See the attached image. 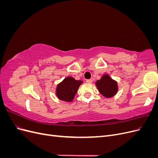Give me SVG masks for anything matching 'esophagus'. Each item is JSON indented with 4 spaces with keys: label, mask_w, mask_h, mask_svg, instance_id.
<instances>
[{
    "label": "esophagus",
    "mask_w": 158,
    "mask_h": 158,
    "mask_svg": "<svg viewBox=\"0 0 158 158\" xmlns=\"http://www.w3.org/2000/svg\"><path fill=\"white\" fill-rule=\"evenodd\" d=\"M86 82H87V83H88V84L92 83V79H88V80H86Z\"/></svg>",
    "instance_id": "esophagus-1"
}]
</instances>
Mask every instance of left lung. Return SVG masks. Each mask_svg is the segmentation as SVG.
<instances>
[{
  "label": "left lung",
  "mask_w": 158,
  "mask_h": 158,
  "mask_svg": "<svg viewBox=\"0 0 158 158\" xmlns=\"http://www.w3.org/2000/svg\"><path fill=\"white\" fill-rule=\"evenodd\" d=\"M95 85L99 92L106 98L114 96L117 94L118 89L117 82L110 77L108 74H103L101 78L96 81Z\"/></svg>",
  "instance_id": "left-lung-1"
}]
</instances>
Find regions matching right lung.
Returning a JSON list of instances; mask_svg holds the SVG:
<instances>
[{
	"label": "right lung",
	"mask_w": 158,
	"mask_h": 158,
	"mask_svg": "<svg viewBox=\"0 0 158 158\" xmlns=\"http://www.w3.org/2000/svg\"><path fill=\"white\" fill-rule=\"evenodd\" d=\"M82 83V80H76L72 76H68L56 85V96L61 101L73 102L80 85Z\"/></svg>",
	"instance_id": "add662e5"
}]
</instances>
